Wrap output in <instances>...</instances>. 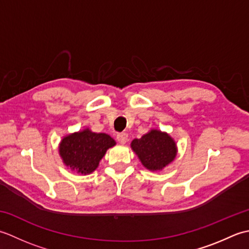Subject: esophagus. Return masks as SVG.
<instances>
[{
  "instance_id": "34e87169",
  "label": "esophagus",
  "mask_w": 249,
  "mask_h": 249,
  "mask_svg": "<svg viewBox=\"0 0 249 249\" xmlns=\"http://www.w3.org/2000/svg\"><path fill=\"white\" fill-rule=\"evenodd\" d=\"M127 138H128V136L126 133H120L116 135V140H118L119 143H121V144H125L126 142H127Z\"/></svg>"
}]
</instances>
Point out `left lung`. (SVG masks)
I'll list each match as a JSON object with an SVG mask.
<instances>
[{
    "label": "left lung",
    "mask_w": 249,
    "mask_h": 249,
    "mask_svg": "<svg viewBox=\"0 0 249 249\" xmlns=\"http://www.w3.org/2000/svg\"><path fill=\"white\" fill-rule=\"evenodd\" d=\"M130 146L142 165L151 171L162 170L174 160L178 153L176 141L157 129H152L140 139H134Z\"/></svg>",
    "instance_id": "obj_1"
}]
</instances>
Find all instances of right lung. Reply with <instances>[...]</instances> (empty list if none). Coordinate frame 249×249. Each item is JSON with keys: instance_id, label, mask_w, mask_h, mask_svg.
<instances>
[{"instance_id": "obj_1", "label": "right lung", "mask_w": 249, "mask_h": 249, "mask_svg": "<svg viewBox=\"0 0 249 249\" xmlns=\"http://www.w3.org/2000/svg\"><path fill=\"white\" fill-rule=\"evenodd\" d=\"M114 145L115 141L109 135L93 133L86 128L65 136L60 143L59 152L65 166L86 176L96 170L106 152Z\"/></svg>"}]
</instances>
